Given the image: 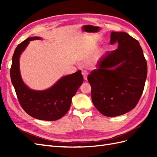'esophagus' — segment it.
<instances>
[{"label": "esophagus", "instance_id": "34e87169", "mask_svg": "<svg viewBox=\"0 0 157 157\" xmlns=\"http://www.w3.org/2000/svg\"><path fill=\"white\" fill-rule=\"evenodd\" d=\"M82 73L83 75V77H84V79H85V80H87V76L88 74L87 71H86V70H83V71H82Z\"/></svg>", "mask_w": 157, "mask_h": 157}]
</instances>
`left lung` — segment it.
Here are the masks:
<instances>
[{"mask_svg": "<svg viewBox=\"0 0 157 157\" xmlns=\"http://www.w3.org/2000/svg\"><path fill=\"white\" fill-rule=\"evenodd\" d=\"M118 44L100 60L88 75L92 102L107 117L121 115L135 108L147 77V63L138 41L125 32H112L111 44Z\"/></svg>", "mask_w": 157, "mask_h": 157, "instance_id": "left-lung-1", "label": "left lung"}]
</instances>
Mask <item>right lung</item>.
<instances>
[{
    "label": "right lung",
    "instance_id": "right-lung-1",
    "mask_svg": "<svg viewBox=\"0 0 157 157\" xmlns=\"http://www.w3.org/2000/svg\"><path fill=\"white\" fill-rule=\"evenodd\" d=\"M38 39L39 37L28 38L17 46L13 55L10 75L17 97L23 109L35 119L55 121L67 113L73 96L82 85L84 78L79 70L73 74L63 77L54 86L46 90L36 91L28 88L20 75L19 56L29 41Z\"/></svg>",
    "mask_w": 157,
    "mask_h": 157
}]
</instances>
